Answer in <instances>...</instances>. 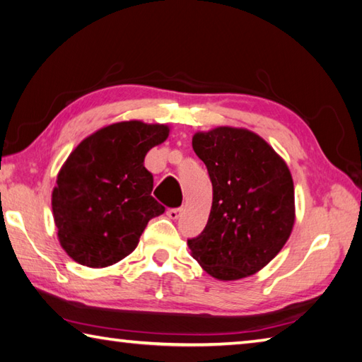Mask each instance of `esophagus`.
<instances>
[{
	"instance_id": "1",
	"label": "esophagus",
	"mask_w": 362,
	"mask_h": 362,
	"mask_svg": "<svg viewBox=\"0 0 362 362\" xmlns=\"http://www.w3.org/2000/svg\"><path fill=\"white\" fill-rule=\"evenodd\" d=\"M182 209H169L168 210V216L171 218V219H179L180 218V215H182Z\"/></svg>"
}]
</instances>
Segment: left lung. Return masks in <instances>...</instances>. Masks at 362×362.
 Segmentation results:
<instances>
[{"label":"left lung","instance_id":"obj_1","mask_svg":"<svg viewBox=\"0 0 362 362\" xmlns=\"http://www.w3.org/2000/svg\"><path fill=\"white\" fill-rule=\"evenodd\" d=\"M193 148L214 187L207 226L188 240L210 276L235 281L257 273L286 245L295 221L287 165L256 133L232 127L196 133Z\"/></svg>","mask_w":362,"mask_h":362}]
</instances>
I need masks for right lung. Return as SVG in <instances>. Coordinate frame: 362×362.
I'll list each match as a JSON object with an SVG mask.
<instances>
[{
  "mask_svg": "<svg viewBox=\"0 0 362 362\" xmlns=\"http://www.w3.org/2000/svg\"><path fill=\"white\" fill-rule=\"evenodd\" d=\"M166 125L119 122L90 134L58 174L52 207L59 243L81 265L116 264L165 207L152 197L146 153L168 138Z\"/></svg>",
  "mask_w": 362,
  "mask_h": 362,
  "instance_id": "right-lung-1",
  "label": "right lung"
}]
</instances>
